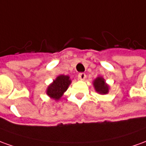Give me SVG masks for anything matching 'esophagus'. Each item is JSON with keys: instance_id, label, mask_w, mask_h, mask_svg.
<instances>
[{"instance_id": "1", "label": "esophagus", "mask_w": 146, "mask_h": 146, "mask_svg": "<svg viewBox=\"0 0 146 146\" xmlns=\"http://www.w3.org/2000/svg\"><path fill=\"white\" fill-rule=\"evenodd\" d=\"M78 78L81 80H84L86 78V74L84 73H80L78 74Z\"/></svg>"}]
</instances>
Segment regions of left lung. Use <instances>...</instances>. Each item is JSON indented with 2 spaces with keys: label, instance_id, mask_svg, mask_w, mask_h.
I'll use <instances>...</instances> for the list:
<instances>
[{
  "label": "left lung",
  "instance_id": "1",
  "mask_svg": "<svg viewBox=\"0 0 146 146\" xmlns=\"http://www.w3.org/2000/svg\"><path fill=\"white\" fill-rule=\"evenodd\" d=\"M93 86L96 91L100 94L105 95L108 93L109 86L106 84L104 79L101 76H99L95 79L93 81Z\"/></svg>",
  "mask_w": 146,
  "mask_h": 146
}]
</instances>
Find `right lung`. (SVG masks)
Returning <instances> with one entry per match:
<instances>
[{
    "label": "right lung",
    "instance_id": "1",
    "mask_svg": "<svg viewBox=\"0 0 146 146\" xmlns=\"http://www.w3.org/2000/svg\"><path fill=\"white\" fill-rule=\"evenodd\" d=\"M71 84L70 76L60 75L47 88L46 94L55 100H58Z\"/></svg>",
    "mask_w": 146,
    "mask_h": 146
}]
</instances>
